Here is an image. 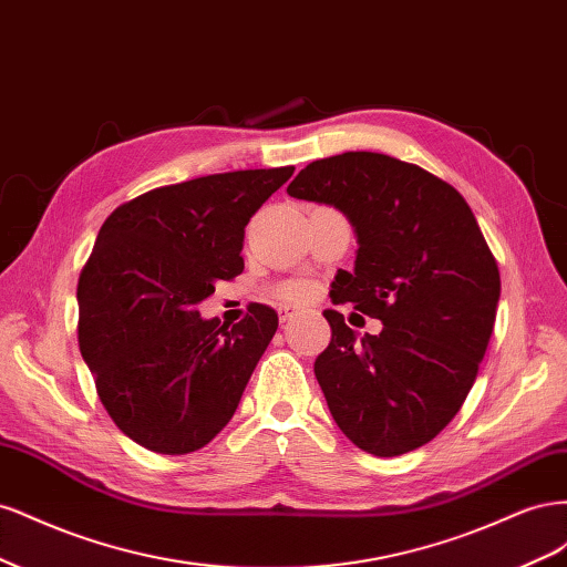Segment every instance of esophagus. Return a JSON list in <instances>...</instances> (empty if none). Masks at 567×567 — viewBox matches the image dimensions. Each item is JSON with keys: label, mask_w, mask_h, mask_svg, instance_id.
I'll use <instances>...</instances> for the list:
<instances>
[{"label": "esophagus", "mask_w": 567, "mask_h": 567, "mask_svg": "<svg viewBox=\"0 0 567 567\" xmlns=\"http://www.w3.org/2000/svg\"><path fill=\"white\" fill-rule=\"evenodd\" d=\"M300 315V307H293V305H284L281 310H279V319L286 323V321H290L293 317H298Z\"/></svg>", "instance_id": "34e87169"}]
</instances>
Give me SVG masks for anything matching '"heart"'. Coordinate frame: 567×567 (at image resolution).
I'll list each match as a JSON object with an SVG mask.
<instances>
[{"instance_id": "obj_1", "label": "heart", "mask_w": 567, "mask_h": 567, "mask_svg": "<svg viewBox=\"0 0 567 567\" xmlns=\"http://www.w3.org/2000/svg\"><path fill=\"white\" fill-rule=\"evenodd\" d=\"M279 296L286 300H307L312 296L310 281H286L279 286Z\"/></svg>"}]
</instances>
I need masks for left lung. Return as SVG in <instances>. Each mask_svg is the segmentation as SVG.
<instances>
[{"instance_id":"left-lung-1","label":"left lung","mask_w":567,"mask_h":567,"mask_svg":"<svg viewBox=\"0 0 567 567\" xmlns=\"http://www.w3.org/2000/svg\"><path fill=\"white\" fill-rule=\"evenodd\" d=\"M286 192L350 219L354 271L336 274L331 300L383 321L357 338L323 310L331 342L315 375L338 427L373 456L423 447L471 392L499 305V267L473 210L452 184L371 151L315 161Z\"/></svg>"}]
</instances>
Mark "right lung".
Here are the masks:
<instances>
[{
  "label": "right lung",
  "instance_id": "obj_1",
  "mask_svg": "<svg viewBox=\"0 0 567 567\" xmlns=\"http://www.w3.org/2000/svg\"><path fill=\"white\" fill-rule=\"evenodd\" d=\"M293 165L153 188L115 208L78 281V340L101 404L158 454L205 447L241 402L279 317L250 305L231 329L196 307L244 271L250 217Z\"/></svg>",
  "mask_w": 567,
  "mask_h": 567
}]
</instances>
